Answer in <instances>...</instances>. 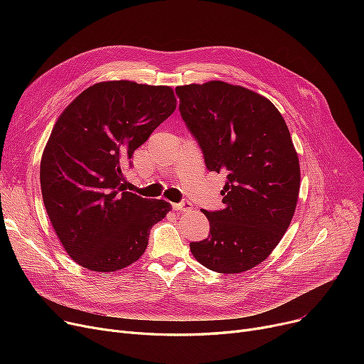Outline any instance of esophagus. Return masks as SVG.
<instances>
[{"label":"esophagus","instance_id":"1","mask_svg":"<svg viewBox=\"0 0 364 364\" xmlns=\"http://www.w3.org/2000/svg\"><path fill=\"white\" fill-rule=\"evenodd\" d=\"M172 208H174L176 211L188 213V211H192V209H193V205L190 202H181V203H174V205H172Z\"/></svg>","mask_w":364,"mask_h":364}]
</instances>
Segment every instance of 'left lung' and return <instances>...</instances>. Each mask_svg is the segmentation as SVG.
I'll return each instance as SVG.
<instances>
[{
	"label": "left lung",
	"instance_id": "1",
	"mask_svg": "<svg viewBox=\"0 0 364 364\" xmlns=\"http://www.w3.org/2000/svg\"><path fill=\"white\" fill-rule=\"evenodd\" d=\"M176 92L206 168L227 178L225 208L203 209L209 236L190 251L221 274L251 270L274 251L295 214L301 169L288 125L269 99L242 85L208 81Z\"/></svg>",
	"mask_w": 364,
	"mask_h": 364
}]
</instances>
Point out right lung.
I'll return each instance as SVG.
<instances>
[{
	"label": "right lung",
	"mask_w": 364,
	"mask_h": 364,
	"mask_svg": "<svg viewBox=\"0 0 364 364\" xmlns=\"http://www.w3.org/2000/svg\"><path fill=\"white\" fill-rule=\"evenodd\" d=\"M177 107L174 90L103 81L57 118L41 158V192L68 255L91 272L127 269L171 205L125 192L124 166Z\"/></svg>",
	"instance_id": "1"
}]
</instances>
